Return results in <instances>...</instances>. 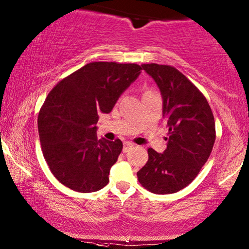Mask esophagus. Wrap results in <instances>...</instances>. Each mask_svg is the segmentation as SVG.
I'll return each instance as SVG.
<instances>
[{
	"label": "esophagus",
	"mask_w": 249,
	"mask_h": 249,
	"mask_svg": "<svg viewBox=\"0 0 249 249\" xmlns=\"http://www.w3.org/2000/svg\"><path fill=\"white\" fill-rule=\"evenodd\" d=\"M133 146H135V145H133L132 142H127L124 143V149H122V150H124V153H128L129 150L133 148Z\"/></svg>",
	"instance_id": "34e87169"
}]
</instances>
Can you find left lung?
I'll list each match as a JSON object with an SVG mask.
<instances>
[{"mask_svg":"<svg viewBox=\"0 0 249 249\" xmlns=\"http://www.w3.org/2000/svg\"><path fill=\"white\" fill-rule=\"evenodd\" d=\"M142 67L160 88L169 136L163 154L148 149V161L137 176L151 193H175L196 178L210 156L215 140L214 118L204 95L175 67Z\"/></svg>","mask_w":249,"mask_h":249,"instance_id":"obj_1","label":"left lung"}]
</instances>
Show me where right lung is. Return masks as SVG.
Listing matches in <instances>:
<instances>
[{"mask_svg":"<svg viewBox=\"0 0 249 249\" xmlns=\"http://www.w3.org/2000/svg\"><path fill=\"white\" fill-rule=\"evenodd\" d=\"M137 64L94 62L68 75L49 92L38 116L44 157L53 176L82 193L109 183L122 150L120 139H98L100 113H109L142 73Z\"/></svg>","mask_w":249,"mask_h":249,"instance_id":"1","label":"right lung"}]
</instances>
